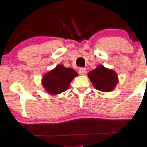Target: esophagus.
<instances>
[{
    "mask_svg": "<svg viewBox=\"0 0 147 147\" xmlns=\"http://www.w3.org/2000/svg\"><path fill=\"white\" fill-rule=\"evenodd\" d=\"M78 72H79V74L80 75H86V74L87 71H86V68H81L79 69Z\"/></svg>",
    "mask_w": 147,
    "mask_h": 147,
    "instance_id": "esophagus-1",
    "label": "esophagus"
}]
</instances>
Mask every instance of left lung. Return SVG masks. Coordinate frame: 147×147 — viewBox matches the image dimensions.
<instances>
[{
	"instance_id": "obj_1",
	"label": "left lung",
	"mask_w": 147,
	"mask_h": 147,
	"mask_svg": "<svg viewBox=\"0 0 147 147\" xmlns=\"http://www.w3.org/2000/svg\"><path fill=\"white\" fill-rule=\"evenodd\" d=\"M88 76L94 87L102 92H110L118 83L117 74L102 65L89 72Z\"/></svg>"
}]
</instances>
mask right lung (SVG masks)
<instances>
[{"mask_svg": "<svg viewBox=\"0 0 147 147\" xmlns=\"http://www.w3.org/2000/svg\"><path fill=\"white\" fill-rule=\"evenodd\" d=\"M76 76L77 73L73 69L59 65L43 76L42 84L48 93L56 95L66 90Z\"/></svg>", "mask_w": 147, "mask_h": 147, "instance_id": "add662e5", "label": "right lung"}]
</instances>
